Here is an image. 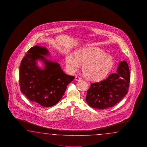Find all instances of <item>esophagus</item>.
<instances>
[{"instance_id":"1","label":"esophagus","mask_w":147,"mask_h":147,"mask_svg":"<svg viewBox=\"0 0 147 147\" xmlns=\"http://www.w3.org/2000/svg\"><path fill=\"white\" fill-rule=\"evenodd\" d=\"M81 78L80 77H79V76H76V77H75V80H76V81H79V80H81Z\"/></svg>"}]
</instances>
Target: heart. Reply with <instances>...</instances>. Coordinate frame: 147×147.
Instances as JSON below:
<instances>
[{"mask_svg": "<svg viewBox=\"0 0 147 147\" xmlns=\"http://www.w3.org/2000/svg\"><path fill=\"white\" fill-rule=\"evenodd\" d=\"M75 57L69 54L65 58L66 68L70 73L76 72L84 65L82 72L86 78L92 81H99L105 78L113 66V59L103 50L94 47L79 50Z\"/></svg>", "mask_w": 147, "mask_h": 147, "instance_id": "1", "label": "heart"}]
</instances>
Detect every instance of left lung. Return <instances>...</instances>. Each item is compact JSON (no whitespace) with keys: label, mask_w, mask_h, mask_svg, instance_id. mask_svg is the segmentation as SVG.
Wrapping results in <instances>:
<instances>
[{"label":"left lung","mask_w":147,"mask_h":147,"mask_svg":"<svg viewBox=\"0 0 147 147\" xmlns=\"http://www.w3.org/2000/svg\"><path fill=\"white\" fill-rule=\"evenodd\" d=\"M128 63H119L117 74H111L102 81L91 83L86 101L89 106L100 109L114 106L127 94L130 81Z\"/></svg>","instance_id":"left-lung-1"}]
</instances>
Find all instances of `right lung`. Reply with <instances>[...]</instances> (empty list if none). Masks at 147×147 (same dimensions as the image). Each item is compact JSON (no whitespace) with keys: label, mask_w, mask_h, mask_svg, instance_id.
Wrapping results in <instances>:
<instances>
[{"label":"right lung","mask_w":147,"mask_h":147,"mask_svg":"<svg viewBox=\"0 0 147 147\" xmlns=\"http://www.w3.org/2000/svg\"><path fill=\"white\" fill-rule=\"evenodd\" d=\"M49 54L45 47H31L19 67V86L22 94L32 102L45 107L56 105L75 78L65 74L58 63L46 59L44 56ZM39 59L45 64L43 69L36 65Z\"/></svg>","instance_id":"obj_1"}]
</instances>
